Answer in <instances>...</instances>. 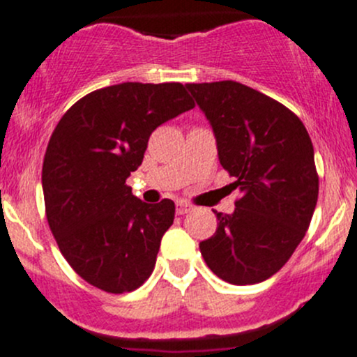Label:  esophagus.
Masks as SVG:
<instances>
[{"instance_id": "obj_1", "label": "esophagus", "mask_w": 357, "mask_h": 357, "mask_svg": "<svg viewBox=\"0 0 357 357\" xmlns=\"http://www.w3.org/2000/svg\"><path fill=\"white\" fill-rule=\"evenodd\" d=\"M192 205L188 204V202H185V200H178L176 202V214H186V212H190L192 211Z\"/></svg>"}]
</instances>
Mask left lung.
<instances>
[{"mask_svg": "<svg viewBox=\"0 0 357 357\" xmlns=\"http://www.w3.org/2000/svg\"><path fill=\"white\" fill-rule=\"evenodd\" d=\"M218 143L222 167L235 176L233 214L200 242L214 275L254 285L285 266L304 238L318 202L314 149L301 119L276 100L236 81L186 84Z\"/></svg>", "mask_w": 357, "mask_h": 357, "instance_id": "8db88e82", "label": "left lung"}]
</instances>
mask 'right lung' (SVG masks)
<instances>
[{"label": "right lung", "mask_w": 357, "mask_h": 357, "mask_svg": "<svg viewBox=\"0 0 357 357\" xmlns=\"http://www.w3.org/2000/svg\"><path fill=\"white\" fill-rule=\"evenodd\" d=\"M193 107L179 82H122L86 95L56 124L43 162L46 218L68 264L96 289L124 294L152 275L174 202L145 204L126 179L158 126Z\"/></svg>", "instance_id": "add662e5"}]
</instances>
